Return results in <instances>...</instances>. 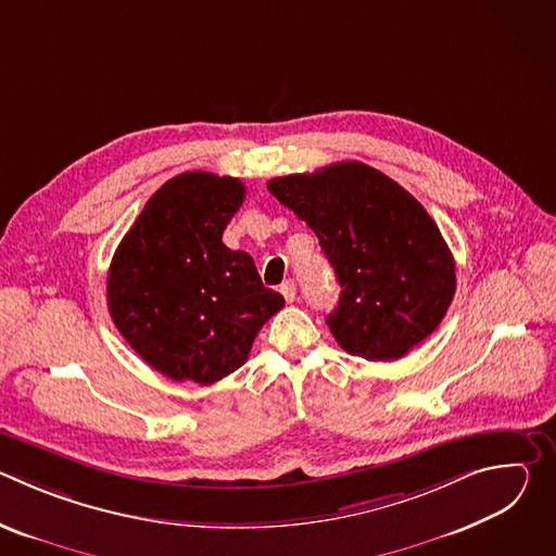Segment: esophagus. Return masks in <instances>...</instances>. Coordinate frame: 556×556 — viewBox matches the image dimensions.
Wrapping results in <instances>:
<instances>
[{"label":"esophagus","instance_id":"obj_1","mask_svg":"<svg viewBox=\"0 0 556 556\" xmlns=\"http://www.w3.org/2000/svg\"><path fill=\"white\" fill-rule=\"evenodd\" d=\"M279 290H281V294H283V299H286V301H288V303H292V301H294V299H296V283H294V281H292V279H288V281H283V283H281V288H279Z\"/></svg>","mask_w":556,"mask_h":556}]
</instances>
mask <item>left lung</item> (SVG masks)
Returning a JSON list of instances; mask_svg holds the SVG:
<instances>
[{
  "instance_id": "1",
  "label": "left lung",
  "mask_w": 556,
  "mask_h": 556,
  "mask_svg": "<svg viewBox=\"0 0 556 556\" xmlns=\"http://www.w3.org/2000/svg\"><path fill=\"white\" fill-rule=\"evenodd\" d=\"M268 191L319 237L341 299L328 316L352 356L393 361L425 341L455 294V262L425 206L378 169L348 161L273 178Z\"/></svg>"
}]
</instances>
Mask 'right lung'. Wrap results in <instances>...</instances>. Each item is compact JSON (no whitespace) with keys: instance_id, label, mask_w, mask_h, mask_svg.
<instances>
[{"instance_id":"obj_1","label":"right lung","mask_w":556,"mask_h":556,"mask_svg":"<svg viewBox=\"0 0 556 556\" xmlns=\"http://www.w3.org/2000/svg\"><path fill=\"white\" fill-rule=\"evenodd\" d=\"M244 195L237 178L180 174L147 200L112 257V321L147 365L174 380L211 384L240 369L286 303L249 253L222 242Z\"/></svg>"}]
</instances>
